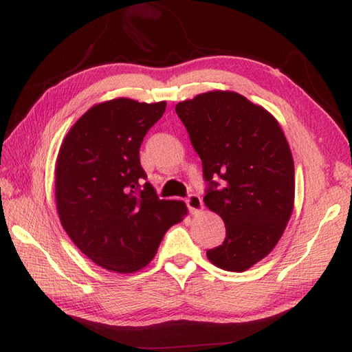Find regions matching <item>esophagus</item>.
Returning <instances> with one entry per match:
<instances>
[{"instance_id": "1", "label": "esophagus", "mask_w": 352, "mask_h": 352, "mask_svg": "<svg viewBox=\"0 0 352 352\" xmlns=\"http://www.w3.org/2000/svg\"><path fill=\"white\" fill-rule=\"evenodd\" d=\"M186 204H188L189 210H190L193 214L203 212V208H204L203 199H201V197L197 195V193H192V195H189L188 198H186Z\"/></svg>"}]
</instances>
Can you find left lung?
<instances>
[{"label": "left lung", "mask_w": 352, "mask_h": 352, "mask_svg": "<svg viewBox=\"0 0 352 352\" xmlns=\"http://www.w3.org/2000/svg\"><path fill=\"white\" fill-rule=\"evenodd\" d=\"M175 111L203 162L204 203L226 223V241L207 258L243 272L275 248L294 210L287 139L267 110L236 92L199 94Z\"/></svg>", "instance_id": "8db88e82"}]
</instances>
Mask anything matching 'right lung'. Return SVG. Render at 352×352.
I'll list each match as a JSON object with an SVG mask.
<instances>
[{"mask_svg": "<svg viewBox=\"0 0 352 352\" xmlns=\"http://www.w3.org/2000/svg\"><path fill=\"white\" fill-rule=\"evenodd\" d=\"M164 109V101L100 102L72 125L58 149V218L77 248L107 271L146 266L164 233L188 214L183 201L159 199L140 166L142 140Z\"/></svg>", "mask_w": 352, "mask_h": 352, "instance_id": "obj_1", "label": "right lung"}]
</instances>
